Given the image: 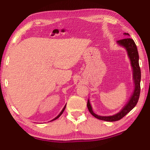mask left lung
<instances>
[{
  "mask_svg": "<svg viewBox=\"0 0 150 150\" xmlns=\"http://www.w3.org/2000/svg\"><path fill=\"white\" fill-rule=\"evenodd\" d=\"M124 34L129 35L128 33H124ZM117 44L124 47L128 53V55L130 58L131 66L133 69V80L134 84V90L132 95L131 96L130 100L128 103L124 106V107L122 110L116 114L115 115L109 116H98L94 113L93 111L92 106H91L89 100L87 101V108L88 111L95 118L99 119V120L108 121V122H115L120 120L124 116H126L129 112L131 111L135 107L137 103H138L139 94H140V81H141V70L139 65V55L138 49H137L136 45L132 39L130 38H126L118 40Z\"/></svg>",
  "mask_w": 150,
  "mask_h": 150,
  "instance_id": "1",
  "label": "left lung"
}]
</instances>
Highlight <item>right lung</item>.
<instances>
[{
  "instance_id": "add662e5",
  "label": "right lung",
  "mask_w": 150,
  "mask_h": 150,
  "mask_svg": "<svg viewBox=\"0 0 150 150\" xmlns=\"http://www.w3.org/2000/svg\"><path fill=\"white\" fill-rule=\"evenodd\" d=\"M65 107H66V105H65V106H64V107H63V110H62V112H61L59 113V115H58V116H57V117H55V118L54 119V120H56V119H57V118H59V116H60L61 115H62V114H63V111H64V110H65Z\"/></svg>"
}]
</instances>
